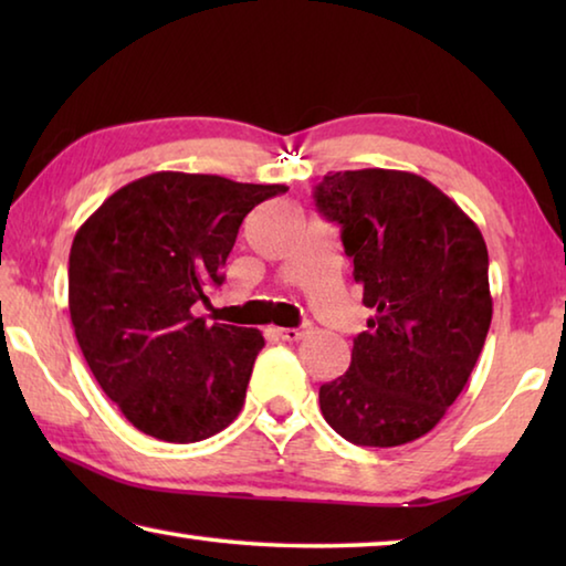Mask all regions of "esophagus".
I'll list each match as a JSON object with an SVG mask.
<instances>
[{"label":"esophagus","mask_w":566,"mask_h":566,"mask_svg":"<svg viewBox=\"0 0 566 566\" xmlns=\"http://www.w3.org/2000/svg\"><path fill=\"white\" fill-rule=\"evenodd\" d=\"M274 332H276V337L284 342H300L306 334V327H276Z\"/></svg>","instance_id":"esophagus-1"}]
</instances>
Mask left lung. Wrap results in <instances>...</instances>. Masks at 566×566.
I'll use <instances>...</instances> for the list:
<instances>
[{
  "mask_svg": "<svg viewBox=\"0 0 566 566\" xmlns=\"http://www.w3.org/2000/svg\"><path fill=\"white\" fill-rule=\"evenodd\" d=\"M319 214L375 310L352 364L319 387L327 424L359 447L424 437L462 395L492 324L490 254L479 227L442 189L397 169L329 171Z\"/></svg>",
  "mask_w": 566,
  "mask_h": 566,
  "instance_id": "obj_1",
  "label": "left lung"
}]
</instances>
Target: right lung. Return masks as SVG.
<instances>
[{"instance_id": "add662e5", "label": "right lung", "mask_w": 566, "mask_h": 566, "mask_svg": "<svg viewBox=\"0 0 566 566\" xmlns=\"http://www.w3.org/2000/svg\"><path fill=\"white\" fill-rule=\"evenodd\" d=\"M284 185L155 171L114 191L74 234L72 327L94 379L139 432L189 444L242 411L264 337L191 306L224 282L239 224Z\"/></svg>"}]
</instances>
